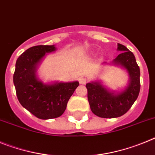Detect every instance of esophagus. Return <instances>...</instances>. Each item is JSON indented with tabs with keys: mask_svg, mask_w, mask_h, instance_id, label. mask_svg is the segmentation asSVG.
I'll return each mask as SVG.
<instances>
[{
	"mask_svg": "<svg viewBox=\"0 0 155 155\" xmlns=\"http://www.w3.org/2000/svg\"><path fill=\"white\" fill-rule=\"evenodd\" d=\"M78 81H79V83H80V84H86V82H87V79H86L85 78H83V77L80 78Z\"/></svg>",
	"mask_w": 155,
	"mask_h": 155,
	"instance_id": "esophagus-1",
	"label": "esophagus"
}]
</instances>
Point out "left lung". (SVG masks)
<instances>
[{
    "instance_id": "1",
    "label": "left lung",
    "mask_w": 155,
    "mask_h": 155,
    "mask_svg": "<svg viewBox=\"0 0 155 155\" xmlns=\"http://www.w3.org/2000/svg\"><path fill=\"white\" fill-rule=\"evenodd\" d=\"M117 46V50L122 53L111 64L127 71L129 75L127 87L122 91H116L109 90L98 80L86 84L91 112L102 118H116L125 114L137 100L140 89V72L134 53L124 45L118 43Z\"/></svg>"
}]
</instances>
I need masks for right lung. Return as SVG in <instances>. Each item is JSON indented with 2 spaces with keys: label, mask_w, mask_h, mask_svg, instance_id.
Instances as JSON below:
<instances>
[{
  "label": "right lung",
  "mask_w": 155,
  "mask_h": 155,
  "mask_svg": "<svg viewBox=\"0 0 155 155\" xmlns=\"http://www.w3.org/2000/svg\"><path fill=\"white\" fill-rule=\"evenodd\" d=\"M56 50L54 45L32 46L16 61L13 81L18 99L25 109L41 120L61 116L79 85L78 81L44 83L38 78L39 66L48 53Z\"/></svg>",
  "instance_id": "right-lung-1"
}]
</instances>
